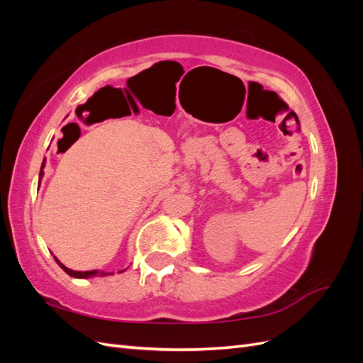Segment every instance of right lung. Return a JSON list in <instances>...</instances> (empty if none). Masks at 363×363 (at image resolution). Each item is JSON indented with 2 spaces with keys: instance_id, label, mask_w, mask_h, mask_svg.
<instances>
[{
  "instance_id": "right-lung-1",
  "label": "right lung",
  "mask_w": 363,
  "mask_h": 363,
  "mask_svg": "<svg viewBox=\"0 0 363 363\" xmlns=\"http://www.w3.org/2000/svg\"><path fill=\"white\" fill-rule=\"evenodd\" d=\"M74 125V128L75 130H79V136H80V127L77 125V124H72ZM79 139V138H77ZM43 167H45V159H43V163H42V169H40V174H39V177L42 179L43 177ZM54 260L57 262V265L68 274V276H71V277H75V279H91V277H104V276H112L113 272H106V271H100V269H92V271H74V269H69V268H67L63 265V263L57 259V257H54ZM125 269H123V271H119V272H124Z\"/></svg>"
}]
</instances>
